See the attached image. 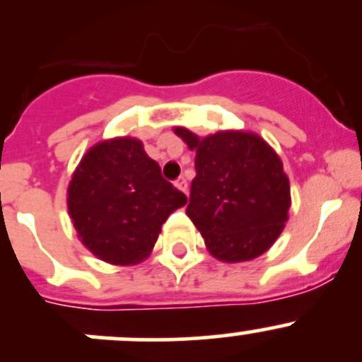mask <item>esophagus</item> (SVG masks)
<instances>
[{
    "instance_id": "esophagus-1",
    "label": "esophagus",
    "mask_w": 362,
    "mask_h": 362,
    "mask_svg": "<svg viewBox=\"0 0 362 362\" xmlns=\"http://www.w3.org/2000/svg\"><path fill=\"white\" fill-rule=\"evenodd\" d=\"M175 187L182 192H187V180H185L184 177H178L177 180H175Z\"/></svg>"
}]
</instances>
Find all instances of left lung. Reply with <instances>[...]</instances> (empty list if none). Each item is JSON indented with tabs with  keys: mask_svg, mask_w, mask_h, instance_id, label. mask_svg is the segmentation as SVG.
I'll use <instances>...</instances> for the list:
<instances>
[{
	"mask_svg": "<svg viewBox=\"0 0 362 362\" xmlns=\"http://www.w3.org/2000/svg\"><path fill=\"white\" fill-rule=\"evenodd\" d=\"M175 134L196 151V177L185 214L215 259L242 262L275 243L291 208L282 160L261 136L218 131L199 138L185 127Z\"/></svg>",
	"mask_w": 362,
	"mask_h": 362,
	"instance_id": "1",
	"label": "left lung"
}]
</instances>
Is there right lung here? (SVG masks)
<instances>
[{"label": "right lung", "mask_w": 362, "mask_h": 362, "mask_svg": "<svg viewBox=\"0 0 362 362\" xmlns=\"http://www.w3.org/2000/svg\"><path fill=\"white\" fill-rule=\"evenodd\" d=\"M187 196L164 180L136 138H113L87 151L68 185V211L78 238L110 264L144 261L160 226Z\"/></svg>", "instance_id": "obj_1"}]
</instances>
